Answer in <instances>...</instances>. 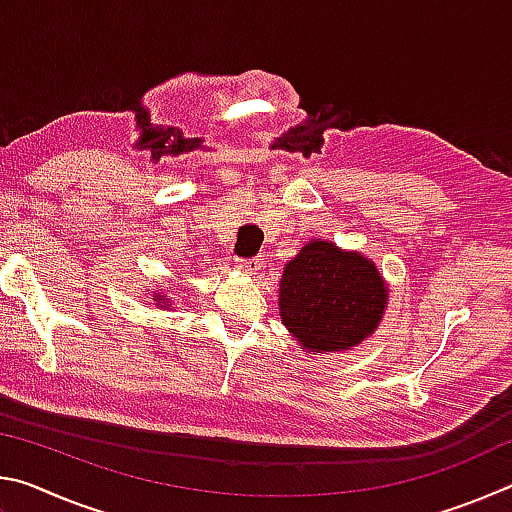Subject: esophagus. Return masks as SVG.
<instances>
[{"label":"esophagus","instance_id":"1","mask_svg":"<svg viewBox=\"0 0 512 512\" xmlns=\"http://www.w3.org/2000/svg\"><path fill=\"white\" fill-rule=\"evenodd\" d=\"M237 268H239L241 273H246V275H257L259 271H262V259H259V257H253V259H239Z\"/></svg>","mask_w":512,"mask_h":512}]
</instances>
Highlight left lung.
<instances>
[{
	"instance_id": "left-lung-1",
	"label": "left lung",
	"mask_w": 512,
	"mask_h": 512,
	"mask_svg": "<svg viewBox=\"0 0 512 512\" xmlns=\"http://www.w3.org/2000/svg\"><path fill=\"white\" fill-rule=\"evenodd\" d=\"M388 284L359 250L311 239L284 264L282 325L309 354H339L377 332L388 305Z\"/></svg>"
}]
</instances>
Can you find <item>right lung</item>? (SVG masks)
I'll use <instances>...</instances> for the list:
<instances>
[{"label": "right lung", "instance_id": "obj_1", "mask_svg": "<svg viewBox=\"0 0 512 512\" xmlns=\"http://www.w3.org/2000/svg\"><path fill=\"white\" fill-rule=\"evenodd\" d=\"M146 298H151V305H155L158 309H171V296L164 289H160V287H155V289H151L149 293H146Z\"/></svg>", "mask_w": 512, "mask_h": 512}]
</instances>
